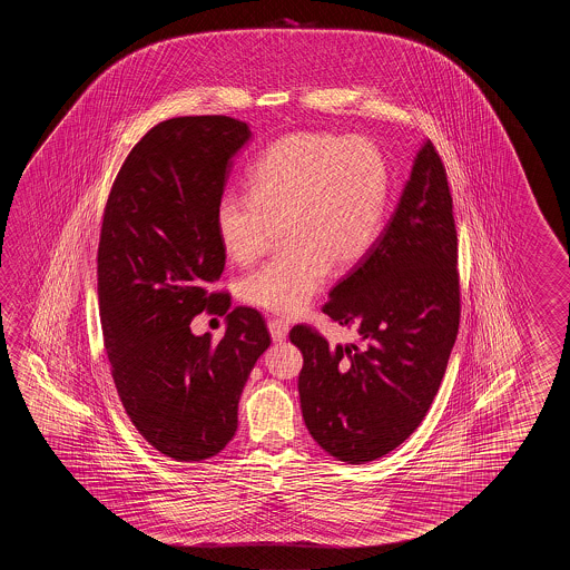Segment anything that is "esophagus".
Here are the masks:
<instances>
[{
  "mask_svg": "<svg viewBox=\"0 0 570 570\" xmlns=\"http://www.w3.org/2000/svg\"><path fill=\"white\" fill-rule=\"evenodd\" d=\"M268 332H271V338L275 340V342H283V340L287 338V334H289V324L273 317V320H268Z\"/></svg>",
  "mask_w": 570,
  "mask_h": 570,
  "instance_id": "1",
  "label": "esophagus"
}]
</instances>
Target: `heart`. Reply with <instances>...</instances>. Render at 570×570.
<instances>
[{
	"label": "heart",
	"instance_id": "obj_1",
	"mask_svg": "<svg viewBox=\"0 0 570 570\" xmlns=\"http://www.w3.org/2000/svg\"><path fill=\"white\" fill-rule=\"evenodd\" d=\"M248 194H226L216 230L232 261L250 265L279 238L289 244L243 281L256 307L295 315L332 267H356L375 246L389 199L387 160L361 136L295 132L268 146L248 173Z\"/></svg>",
	"mask_w": 570,
	"mask_h": 570
}]
</instances>
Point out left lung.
Wrapping results in <instances>:
<instances>
[{
	"label": "left lung",
	"mask_w": 570,
	"mask_h": 570,
	"mask_svg": "<svg viewBox=\"0 0 570 570\" xmlns=\"http://www.w3.org/2000/svg\"><path fill=\"white\" fill-rule=\"evenodd\" d=\"M456 256L446 169L428 140L373 250L322 307L361 342L330 346L303 324L289 332L303 354V420L334 459L376 461L422 424L459 334Z\"/></svg>",
	"instance_id": "8db88e82"
}]
</instances>
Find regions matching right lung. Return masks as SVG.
<instances>
[{
  "label": "right lung",
  "instance_id": "right-lung-1",
  "mask_svg": "<svg viewBox=\"0 0 570 570\" xmlns=\"http://www.w3.org/2000/svg\"><path fill=\"white\" fill-rule=\"evenodd\" d=\"M248 140V124L228 116L160 121L124 160L104 209L97 297L111 376L134 428L173 461L226 449L271 344L263 315L230 312V295L206 287L226 265L216 206ZM202 311L227 314L224 340L194 336Z\"/></svg>",
  "mask_w": 570,
  "mask_h": 570
}]
</instances>
